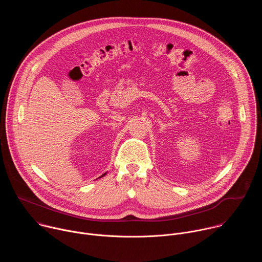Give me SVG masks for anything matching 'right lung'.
<instances>
[{
    "label": "right lung",
    "mask_w": 262,
    "mask_h": 262,
    "mask_svg": "<svg viewBox=\"0 0 262 262\" xmlns=\"http://www.w3.org/2000/svg\"><path fill=\"white\" fill-rule=\"evenodd\" d=\"M105 174H106V173H103V174H102V175H101V176H99V177H98V178H101V177H102V176H104V175H105ZM98 178H97V179H98Z\"/></svg>",
    "instance_id": "obj_1"
}]
</instances>
